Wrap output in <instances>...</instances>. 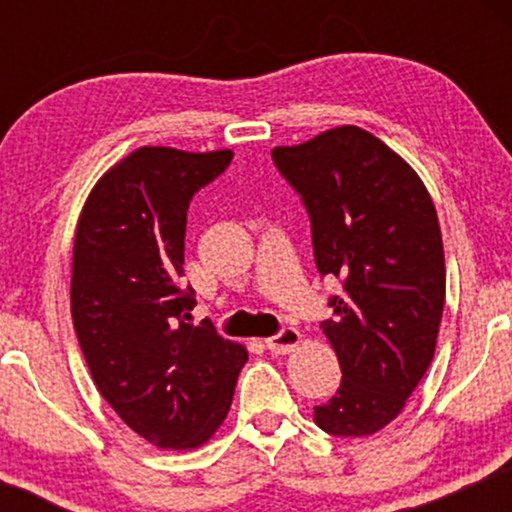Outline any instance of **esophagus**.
I'll return each instance as SVG.
<instances>
[{
  "mask_svg": "<svg viewBox=\"0 0 512 512\" xmlns=\"http://www.w3.org/2000/svg\"><path fill=\"white\" fill-rule=\"evenodd\" d=\"M298 344H301V332H298L296 327H284L279 334L267 339V349L272 351V354H289V351L296 349Z\"/></svg>",
  "mask_w": 512,
  "mask_h": 512,
  "instance_id": "1",
  "label": "esophagus"
}]
</instances>
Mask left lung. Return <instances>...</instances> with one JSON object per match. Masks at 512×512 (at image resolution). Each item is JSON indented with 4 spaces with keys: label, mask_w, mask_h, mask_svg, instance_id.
I'll use <instances>...</instances> for the list:
<instances>
[{
    "label": "left lung",
    "mask_w": 512,
    "mask_h": 512,
    "mask_svg": "<svg viewBox=\"0 0 512 512\" xmlns=\"http://www.w3.org/2000/svg\"><path fill=\"white\" fill-rule=\"evenodd\" d=\"M272 158L308 209L317 272L344 289L320 325L342 383L315 407V424L370 436L397 419L436 354L445 303L436 207L416 170L361 127L276 146Z\"/></svg>",
    "instance_id": "obj_1"
}]
</instances>
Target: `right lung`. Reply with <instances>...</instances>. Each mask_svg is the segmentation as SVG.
<instances>
[{"instance_id": "1", "label": "right lung", "mask_w": 512, "mask_h": 512, "mask_svg": "<svg viewBox=\"0 0 512 512\" xmlns=\"http://www.w3.org/2000/svg\"><path fill=\"white\" fill-rule=\"evenodd\" d=\"M233 151L142 146L93 185L74 236L72 320L105 402L163 450L204 445L233 402L243 344L192 327L187 207Z\"/></svg>"}]
</instances>
